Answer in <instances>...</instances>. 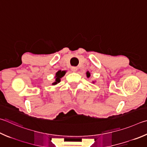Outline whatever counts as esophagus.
<instances>
[{
    "mask_svg": "<svg viewBox=\"0 0 147 147\" xmlns=\"http://www.w3.org/2000/svg\"><path fill=\"white\" fill-rule=\"evenodd\" d=\"M71 69V71L73 72H76L77 70H78V68H77L76 67H72Z\"/></svg>",
    "mask_w": 147,
    "mask_h": 147,
    "instance_id": "obj_1",
    "label": "esophagus"
}]
</instances>
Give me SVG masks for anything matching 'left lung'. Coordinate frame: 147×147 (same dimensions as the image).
<instances>
[{"instance_id":"8db88e82","label":"left lung","mask_w":147,"mask_h":147,"mask_svg":"<svg viewBox=\"0 0 147 147\" xmlns=\"http://www.w3.org/2000/svg\"><path fill=\"white\" fill-rule=\"evenodd\" d=\"M86 76H87V78H89V77L90 76V73H89V71H87V73H86ZM92 83H94V81H93V82H92Z\"/></svg>"}]
</instances>
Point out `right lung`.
<instances>
[{
  "label": "right lung",
  "instance_id": "right-lung-1",
  "mask_svg": "<svg viewBox=\"0 0 147 147\" xmlns=\"http://www.w3.org/2000/svg\"><path fill=\"white\" fill-rule=\"evenodd\" d=\"M66 71H62V70H59L56 73L55 78V81L53 83L52 85H55L58 84V83H60L61 81V78L65 75L66 73Z\"/></svg>",
  "mask_w": 147,
  "mask_h": 147
}]
</instances>
